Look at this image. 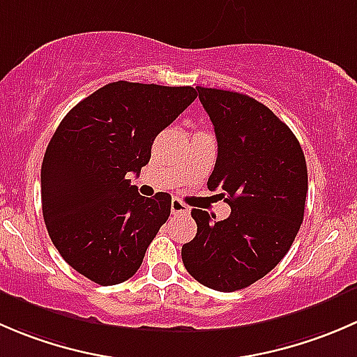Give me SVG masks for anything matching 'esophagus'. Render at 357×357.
<instances>
[{
	"mask_svg": "<svg viewBox=\"0 0 357 357\" xmlns=\"http://www.w3.org/2000/svg\"><path fill=\"white\" fill-rule=\"evenodd\" d=\"M171 212L174 215H186V214H190V207L186 204H183L179 199H172L171 200Z\"/></svg>",
	"mask_w": 357,
	"mask_h": 357,
	"instance_id": "obj_1",
	"label": "esophagus"
}]
</instances>
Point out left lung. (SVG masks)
Here are the masks:
<instances>
[{"instance_id": "8db88e82", "label": "left lung", "mask_w": 357, "mask_h": 357, "mask_svg": "<svg viewBox=\"0 0 357 357\" xmlns=\"http://www.w3.org/2000/svg\"><path fill=\"white\" fill-rule=\"evenodd\" d=\"M218 138L207 186L231 207L225 221L193 208L197 235L181 248L186 271L219 291L268 275L290 250L304 219L307 165L285 122L250 96L197 88Z\"/></svg>"}]
</instances>
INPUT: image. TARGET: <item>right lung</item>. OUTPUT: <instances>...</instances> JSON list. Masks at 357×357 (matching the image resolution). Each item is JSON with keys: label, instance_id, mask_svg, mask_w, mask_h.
I'll list each match as a JSON object with an SVG mask.
<instances>
[{"label": "right lung", "instance_id": "1", "mask_svg": "<svg viewBox=\"0 0 357 357\" xmlns=\"http://www.w3.org/2000/svg\"><path fill=\"white\" fill-rule=\"evenodd\" d=\"M195 98L192 86L110 82L56 128L41 165L43 218L60 255L91 282L131 278L167 221L171 195L142 197L126 174L142 172L158 132Z\"/></svg>", "mask_w": 357, "mask_h": 357}]
</instances>
